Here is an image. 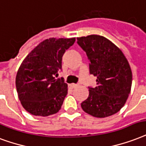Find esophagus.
<instances>
[{"instance_id": "1", "label": "esophagus", "mask_w": 146, "mask_h": 146, "mask_svg": "<svg viewBox=\"0 0 146 146\" xmlns=\"http://www.w3.org/2000/svg\"><path fill=\"white\" fill-rule=\"evenodd\" d=\"M70 87L73 88V89H75V88L78 87V85H77V84H74V83H72V84H70Z\"/></svg>"}]
</instances>
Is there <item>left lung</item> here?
Here are the masks:
<instances>
[{"instance_id": "left-lung-1", "label": "left lung", "mask_w": 146, "mask_h": 146, "mask_svg": "<svg viewBox=\"0 0 146 146\" xmlns=\"http://www.w3.org/2000/svg\"><path fill=\"white\" fill-rule=\"evenodd\" d=\"M76 39L90 61V73L97 77V85L89 88V96L81 107L97 118L118 113L132 87V70L127 59L118 46L103 36L93 34Z\"/></svg>"}]
</instances>
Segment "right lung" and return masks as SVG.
Returning <instances> with one entry per match:
<instances>
[{"instance_id": "1", "label": "right lung", "mask_w": 146, "mask_h": 146, "mask_svg": "<svg viewBox=\"0 0 146 146\" xmlns=\"http://www.w3.org/2000/svg\"><path fill=\"white\" fill-rule=\"evenodd\" d=\"M76 40L52 38L42 41L29 53L16 76L21 105L33 115L48 116L60 110L67 94V84L54 77L62 68V56Z\"/></svg>"}]
</instances>
